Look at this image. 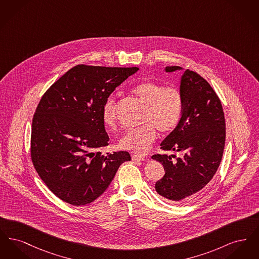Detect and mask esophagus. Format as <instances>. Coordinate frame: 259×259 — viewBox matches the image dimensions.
<instances>
[{"mask_svg":"<svg viewBox=\"0 0 259 259\" xmlns=\"http://www.w3.org/2000/svg\"><path fill=\"white\" fill-rule=\"evenodd\" d=\"M132 160L133 161H144L145 157L142 155H137V154H133L132 155Z\"/></svg>","mask_w":259,"mask_h":259,"instance_id":"34e87169","label":"esophagus"}]
</instances>
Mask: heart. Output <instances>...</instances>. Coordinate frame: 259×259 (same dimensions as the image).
<instances>
[{"label": "heart", "mask_w": 259, "mask_h": 259, "mask_svg": "<svg viewBox=\"0 0 259 259\" xmlns=\"http://www.w3.org/2000/svg\"><path fill=\"white\" fill-rule=\"evenodd\" d=\"M132 93L146 105L143 120L148 123L126 130L118 140V147L145 154L156 138V129L161 134H168L176 128L182 116L184 100L178 87H164L152 80L136 84ZM115 100L111 97L107 99L102 107V119L109 128L115 125Z\"/></svg>", "instance_id": "1"}]
</instances>
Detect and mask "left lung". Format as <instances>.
<instances>
[{
	"instance_id": "8db88e82",
	"label": "left lung",
	"mask_w": 259,
	"mask_h": 259,
	"mask_svg": "<svg viewBox=\"0 0 259 259\" xmlns=\"http://www.w3.org/2000/svg\"><path fill=\"white\" fill-rule=\"evenodd\" d=\"M183 70L166 67L167 73ZM180 91L184 107L176 128L161 143V149L183 156L154 154L165 175L156 182V192L170 202H184L209 184L222 162L225 146V118L221 100L200 74L185 70Z\"/></svg>"
}]
</instances>
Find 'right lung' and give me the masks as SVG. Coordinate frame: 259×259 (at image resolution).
Masks as SVG:
<instances>
[{
  "instance_id": "right-lung-1",
  "label": "right lung",
  "mask_w": 259,
  "mask_h": 259,
  "mask_svg": "<svg viewBox=\"0 0 259 259\" xmlns=\"http://www.w3.org/2000/svg\"><path fill=\"white\" fill-rule=\"evenodd\" d=\"M139 68L77 65L40 99L32 122L31 157L39 178L56 196L84 206L101 196L127 151L103 155L109 145L102 107Z\"/></svg>"
}]
</instances>
